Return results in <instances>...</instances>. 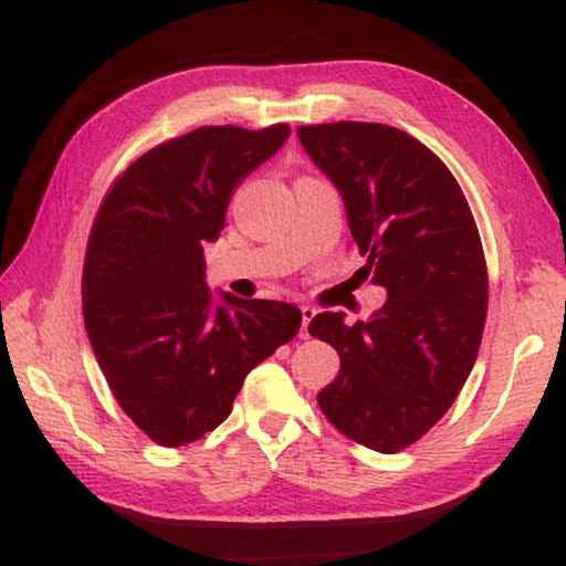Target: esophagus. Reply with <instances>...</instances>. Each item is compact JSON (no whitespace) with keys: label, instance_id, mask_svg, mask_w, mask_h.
Returning a JSON list of instances; mask_svg holds the SVG:
<instances>
[{"label":"esophagus","instance_id":"1","mask_svg":"<svg viewBox=\"0 0 566 566\" xmlns=\"http://www.w3.org/2000/svg\"><path fill=\"white\" fill-rule=\"evenodd\" d=\"M314 314H317V310H312V306H302V329H300L302 339H310V322L314 319Z\"/></svg>","mask_w":566,"mask_h":566}]
</instances>
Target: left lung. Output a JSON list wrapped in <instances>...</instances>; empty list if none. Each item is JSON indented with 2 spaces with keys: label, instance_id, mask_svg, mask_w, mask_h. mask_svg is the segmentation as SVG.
I'll list each match as a JSON object with an SVG mask.
<instances>
[{
  "label": "left lung",
  "instance_id": "obj_1",
  "mask_svg": "<svg viewBox=\"0 0 566 566\" xmlns=\"http://www.w3.org/2000/svg\"><path fill=\"white\" fill-rule=\"evenodd\" d=\"M296 134L342 195L361 270L387 290L369 319L310 322L342 359L317 401L342 434L395 454L444 417L476 361L490 284L474 217L444 161L407 132L334 122Z\"/></svg>",
  "mask_w": 566,
  "mask_h": 566
}]
</instances>
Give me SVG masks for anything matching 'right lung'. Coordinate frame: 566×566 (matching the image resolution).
<instances>
[{"mask_svg": "<svg viewBox=\"0 0 566 566\" xmlns=\"http://www.w3.org/2000/svg\"><path fill=\"white\" fill-rule=\"evenodd\" d=\"M286 139V124L181 134L134 161L94 219L84 327L119 407L161 447L222 424L249 371L300 329L294 304L214 294L205 264L234 189Z\"/></svg>", "mask_w": 566, "mask_h": 566, "instance_id": "right-lung-1", "label": "right lung"}]
</instances>
